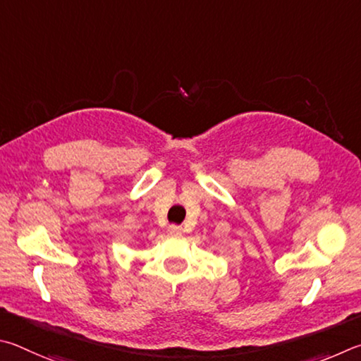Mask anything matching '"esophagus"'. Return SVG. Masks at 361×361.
<instances>
[{
  "mask_svg": "<svg viewBox=\"0 0 361 361\" xmlns=\"http://www.w3.org/2000/svg\"><path fill=\"white\" fill-rule=\"evenodd\" d=\"M182 231H184V230H182V226H179V225H169L168 226L169 235H180Z\"/></svg>",
  "mask_w": 361,
  "mask_h": 361,
  "instance_id": "34e87169",
  "label": "esophagus"
}]
</instances>
